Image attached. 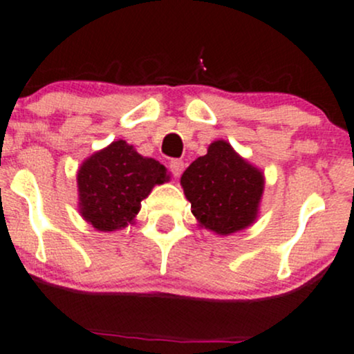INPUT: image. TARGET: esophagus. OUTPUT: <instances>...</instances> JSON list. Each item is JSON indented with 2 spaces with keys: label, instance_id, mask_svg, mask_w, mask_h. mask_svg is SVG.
<instances>
[{
  "label": "esophagus",
  "instance_id": "obj_1",
  "mask_svg": "<svg viewBox=\"0 0 354 354\" xmlns=\"http://www.w3.org/2000/svg\"><path fill=\"white\" fill-rule=\"evenodd\" d=\"M185 169V164L182 160H172L170 162V170H172V174L176 177H180L182 172H184Z\"/></svg>",
  "mask_w": 354,
  "mask_h": 354
}]
</instances>
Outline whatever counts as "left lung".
Segmentation results:
<instances>
[{"instance_id": "left-lung-1", "label": "left lung", "mask_w": 354, "mask_h": 354, "mask_svg": "<svg viewBox=\"0 0 354 354\" xmlns=\"http://www.w3.org/2000/svg\"><path fill=\"white\" fill-rule=\"evenodd\" d=\"M180 185L198 227L230 236L257 221L266 177L259 167L221 138L187 167Z\"/></svg>"}]
</instances>
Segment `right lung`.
<instances>
[{
    "instance_id": "obj_1",
    "label": "right lung",
    "mask_w": 354,
    "mask_h": 354,
    "mask_svg": "<svg viewBox=\"0 0 354 354\" xmlns=\"http://www.w3.org/2000/svg\"><path fill=\"white\" fill-rule=\"evenodd\" d=\"M169 180L160 162L140 156L125 140H113L78 167V212L100 232L125 229L135 224L152 189Z\"/></svg>"
}]
</instances>
